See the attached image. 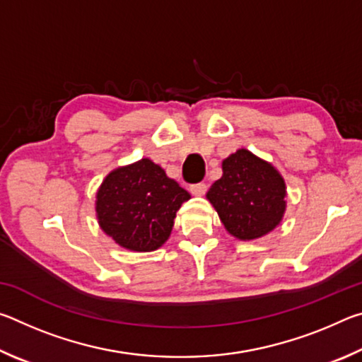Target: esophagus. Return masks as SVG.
Returning a JSON list of instances; mask_svg holds the SVG:
<instances>
[{
  "label": "esophagus",
  "instance_id": "1",
  "mask_svg": "<svg viewBox=\"0 0 362 362\" xmlns=\"http://www.w3.org/2000/svg\"><path fill=\"white\" fill-rule=\"evenodd\" d=\"M206 189H207V185L203 182L194 183V185L189 187V192H192L194 196H203L206 193Z\"/></svg>",
  "mask_w": 362,
  "mask_h": 362
}]
</instances>
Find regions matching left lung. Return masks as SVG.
Here are the masks:
<instances>
[{"mask_svg": "<svg viewBox=\"0 0 362 362\" xmlns=\"http://www.w3.org/2000/svg\"><path fill=\"white\" fill-rule=\"evenodd\" d=\"M222 173L206 198L231 236L259 240L283 222L286 182L272 163L240 148L223 159Z\"/></svg>", "mask_w": 362, "mask_h": 362, "instance_id": "obj_1", "label": "left lung"}]
</instances>
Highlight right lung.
I'll use <instances>...</instances> for the list:
<instances>
[{"instance_id":"add662e5","label":"right lung","mask_w":362,"mask_h":362,"mask_svg":"<svg viewBox=\"0 0 362 362\" xmlns=\"http://www.w3.org/2000/svg\"><path fill=\"white\" fill-rule=\"evenodd\" d=\"M192 196L150 158L113 169L95 194L100 230L118 246L151 252L169 240L180 206Z\"/></svg>"}]
</instances>
